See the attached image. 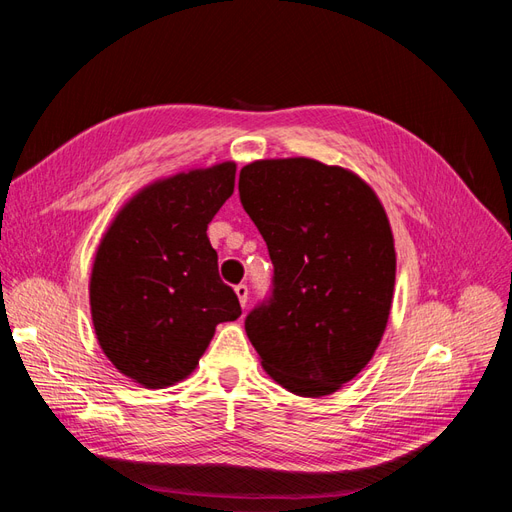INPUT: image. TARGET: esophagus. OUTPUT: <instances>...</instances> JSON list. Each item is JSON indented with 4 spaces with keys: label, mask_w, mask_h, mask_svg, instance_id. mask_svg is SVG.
<instances>
[{
    "label": "esophagus",
    "mask_w": 512,
    "mask_h": 512,
    "mask_svg": "<svg viewBox=\"0 0 512 512\" xmlns=\"http://www.w3.org/2000/svg\"><path fill=\"white\" fill-rule=\"evenodd\" d=\"M235 292H237V297H239L241 307H245V305H247V294H250V290H247V286H245V284H239V286H235Z\"/></svg>",
    "instance_id": "esophagus-1"
}]
</instances>
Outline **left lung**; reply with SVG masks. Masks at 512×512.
Masks as SVG:
<instances>
[{
    "instance_id": "left-lung-1",
    "label": "left lung",
    "mask_w": 512,
    "mask_h": 512,
    "mask_svg": "<svg viewBox=\"0 0 512 512\" xmlns=\"http://www.w3.org/2000/svg\"><path fill=\"white\" fill-rule=\"evenodd\" d=\"M239 198L273 262L245 333L277 384L331 395L369 363L389 320L395 247L380 200L350 170L307 158L243 166Z\"/></svg>"
}]
</instances>
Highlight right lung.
Instances as JSON below:
<instances>
[{"label": "right lung", "instance_id": "obj_1", "mask_svg": "<svg viewBox=\"0 0 512 512\" xmlns=\"http://www.w3.org/2000/svg\"><path fill=\"white\" fill-rule=\"evenodd\" d=\"M235 170L224 162L149 185L98 247L89 284L98 342L121 374L149 389L190 376L215 327L241 316L207 237Z\"/></svg>", "mask_w": 512, "mask_h": 512}]
</instances>
